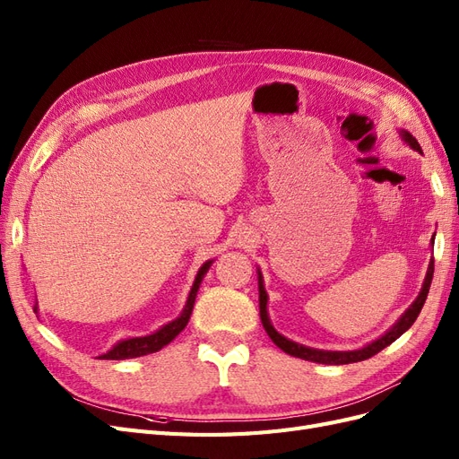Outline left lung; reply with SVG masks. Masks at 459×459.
<instances>
[{"label": "left lung", "instance_id": "left-lung-1", "mask_svg": "<svg viewBox=\"0 0 459 459\" xmlns=\"http://www.w3.org/2000/svg\"><path fill=\"white\" fill-rule=\"evenodd\" d=\"M400 137L413 151L423 152L420 143H418V140H415V137L410 132L400 130ZM430 245H435V235H433V239H430ZM433 272H435V260L430 258L429 268H427V275H425V281L421 285V290H420L418 299H415L410 304V308L398 317V322L391 329H388L385 335H381L379 339L368 342L366 346H362V349H358V351H319V349H310V346H304V344H299L295 341L283 337L281 333H277V329L272 325L270 316H268V293H266V289H264V280H262V273H260V268H258L256 273H258V302H260L262 325H264V329H266L270 339L275 342V346H280L283 352L295 356V358H302V359H308V362L327 364V366H342V364L362 362V359H368V358L375 356L377 352H381L383 349H386L388 344H393L400 335H404V333L411 327V324L415 322V319H418V316H420V312L423 308V304H425L430 281H433Z\"/></svg>", "mask_w": 459, "mask_h": 459}]
</instances>
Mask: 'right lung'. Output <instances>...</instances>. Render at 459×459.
I'll return each mask as SVG.
<instances>
[{"instance_id":"right-lung-1","label":"right lung","mask_w":459,"mask_h":459,"mask_svg":"<svg viewBox=\"0 0 459 459\" xmlns=\"http://www.w3.org/2000/svg\"><path fill=\"white\" fill-rule=\"evenodd\" d=\"M212 262L214 260H206L203 266L199 268V272L195 275V281H193V285H191L189 297L186 300V307H184L182 314H179L176 319H172V322L162 325L155 333H151V335L122 339V341H118L113 346V349L107 351L101 356H97V358H101V359H126V358L147 356V354H152V352H159L160 349H164L166 344L172 342L179 335V333L184 331V327L187 325L189 317H191V312H193V304H195V299H197V293H199V287H201V283L204 280L206 272L211 270ZM34 312L38 314V302L34 304Z\"/></svg>"}]
</instances>
